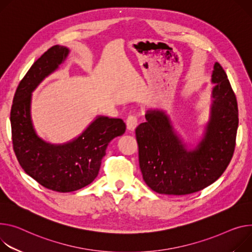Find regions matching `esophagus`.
Listing matches in <instances>:
<instances>
[{"mask_svg": "<svg viewBox=\"0 0 252 252\" xmlns=\"http://www.w3.org/2000/svg\"><path fill=\"white\" fill-rule=\"evenodd\" d=\"M139 125V121H138V117L136 116H129L127 119H126V126H127V129L129 130H134L135 127L138 126Z\"/></svg>", "mask_w": 252, "mask_h": 252, "instance_id": "1", "label": "esophagus"}]
</instances>
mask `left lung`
<instances>
[{
  "mask_svg": "<svg viewBox=\"0 0 252 252\" xmlns=\"http://www.w3.org/2000/svg\"><path fill=\"white\" fill-rule=\"evenodd\" d=\"M211 83L209 116L198 140H184L167 111L158 108L148 109L147 122L135 128L143 179L153 191L166 195L198 192L213 184L229 165L238 108L230 82L218 62L213 66Z\"/></svg>",
  "mask_w": 252,
  "mask_h": 252,
  "instance_id": "obj_1",
  "label": "left lung"
}]
</instances>
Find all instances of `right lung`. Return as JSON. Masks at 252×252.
I'll list each match as a JSON object with an SVG mask.
<instances>
[{
    "label": "right lung",
    "mask_w": 252,
    "mask_h": 252,
    "mask_svg": "<svg viewBox=\"0 0 252 252\" xmlns=\"http://www.w3.org/2000/svg\"><path fill=\"white\" fill-rule=\"evenodd\" d=\"M69 52L60 45L45 52L20 82L11 109L13 147L20 166L40 185L60 193L89 185L98 175L110 141L126 131L122 119L97 116L76 138L63 144L38 135L31 116L32 93L59 69Z\"/></svg>",
    "instance_id": "add662e5"
}]
</instances>
